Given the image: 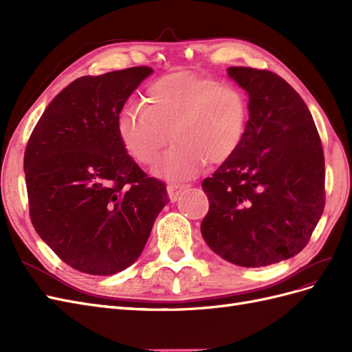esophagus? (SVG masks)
<instances>
[{
	"label": "esophagus",
	"mask_w": 352,
	"mask_h": 352,
	"mask_svg": "<svg viewBox=\"0 0 352 352\" xmlns=\"http://www.w3.org/2000/svg\"><path fill=\"white\" fill-rule=\"evenodd\" d=\"M189 188L186 184H170L167 185V195L170 201H177V198L182 195L185 190Z\"/></svg>",
	"instance_id": "esophagus-1"
}]
</instances>
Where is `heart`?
I'll return each instance as SVG.
<instances>
[{"mask_svg":"<svg viewBox=\"0 0 352 352\" xmlns=\"http://www.w3.org/2000/svg\"><path fill=\"white\" fill-rule=\"evenodd\" d=\"M247 120V98L238 88L176 72L148 87L146 105L122 110L116 132L124 151L145 166L155 163L172 132L175 145L155 173L180 180L198 175L207 160L217 164L235 154Z\"/></svg>","mask_w":352,"mask_h":352,"instance_id":"1","label":"heart"}]
</instances>
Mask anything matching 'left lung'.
I'll list each match as a JSON object with an SVG mask.
<instances>
[{"label":"left lung","mask_w":352,"mask_h":352,"mask_svg":"<svg viewBox=\"0 0 352 352\" xmlns=\"http://www.w3.org/2000/svg\"><path fill=\"white\" fill-rule=\"evenodd\" d=\"M248 94L243 140L204 179L210 208L201 235L223 260L264 267L294 257L324 208V157L313 116L278 74L229 67Z\"/></svg>","instance_id":"left-lung-1"}]
</instances>
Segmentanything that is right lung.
<instances>
[{"label": "right lung", "mask_w": 352, "mask_h": 352, "mask_svg": "<svg viewBox=\"0 0 352 352\" xmlns=\"http://www.w3.org/2000/svg\"><path fill=\"white\" fill-rule=\"evenodd\" d=\"M150 67L73 80L50 102L25 153L30 220L41 239L79 272L132 265L168 202L124 151L116 119Z\"/></svg>", "instance_id": "right-lung-1"}]
</instances>
